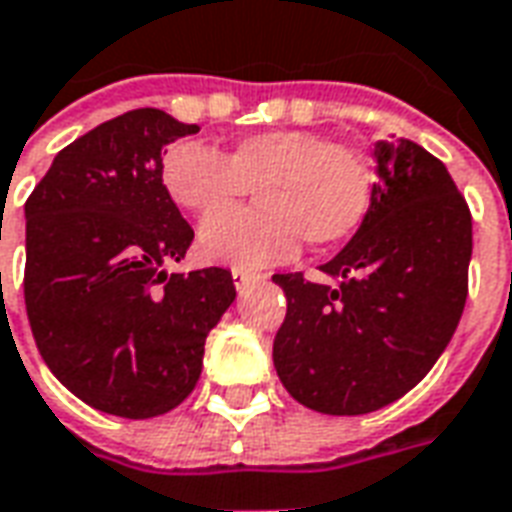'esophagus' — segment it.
Returning <instances> with one entry per match:
<instances>
[{
    "mask_svg": "<svg viewBox=\"0 0 512 512\" xmlns=\"http://www.w3.org/2000/svg\"><path fill=\"white\" fill-rule=\"evenodd\" d=\"M231 278H234V286H237V289H242V286L245 284H250V281H259V278H262V275L259 273H250V270H231Z\"/></svg>",
    "mask_w": 512,
    "mask_h": 512,
    "instance_id": "34e87169",
    "label": "esophagus"
}]
</instances>
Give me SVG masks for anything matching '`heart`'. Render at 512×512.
Here are the masks:
<instances>
[{"instance_id":"1","label":"heart","mask_w":512,"mask_h":512,"mask_svg":"<svg viewBox=\"0 0 512 512\" xmlns=\"http://www.w3.org/2000/svg\"><path fill=\"white\" fill-rule=\"evenodd\" d=\"M372 170L361 151L308 129L239 137L226 154L176 140L162 154L170 201L204 220L198 253L239 270L292 259L300 242L328 250L350 239L372 206ZM253 189L256 210L220 213Z\"/></svg>"}]
</instances>
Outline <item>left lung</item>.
I'll use <instances>...</instances> for the list:
<instances>
[{
  "mask_svg": "<svg viewBox=\"0 0 512 512\" xmlns=\"http://www.w3.org/2000/svg\"><path fill=\"white\" fill-rule=\"evenodd\" d=\"M378 181L355 237L320 270L278 273L286 320L273 364L300 405L331 416L400 400L447 350L469 295L471 212L444 162L413 140L375 146Z\"/></svg>",
  "mask_w": 512,
  "mask_h": 512,
  "instance_id": "1",
  "label": "left lung"
}]
</instances>
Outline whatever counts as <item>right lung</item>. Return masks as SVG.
<instances>
[{
  "mask_svg": "<svg viewBox=\"0 0 512 512\" xmlns=\"http://www.w3.org/2000/svg\"><path fill=\"white\" fill-rule=\"evenodd\" d=\"M195 132L154 107L123 112L65 146L24 204L32 336L96 411L151 419L187 400L237 297L223 267L165 270L195 234L162 187V148Z\"/></svg>",
  "mask_w": 512,
  "mask_h": 512,
  "instance_id": "add662e5",
  "label": "right lung"
}]
</instances>
